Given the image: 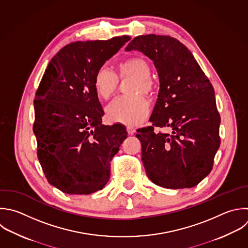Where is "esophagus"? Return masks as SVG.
Wrapping results in <instances>:
<instances>
[{
    "label": "esophagus",
    "mask_w": 248,
    "mask_h": 248,
    "mask_svg": "<svg viewBox=\"0 0 248 248\" xmlns=\"http://www.w3.org/2000/svg\"><path fill=\"white\" fill-rule=\"evenodd\" d=\"M127 132L129 135H134L135 132H136V128L134 126H131V125H128L127 126Z\"/></svg>",
    "instance_id": "esophagus-1"
}]
</instances>
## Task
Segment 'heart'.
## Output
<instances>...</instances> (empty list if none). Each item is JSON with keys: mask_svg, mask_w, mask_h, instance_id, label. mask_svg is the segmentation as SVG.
<instances>
[{"mask_svg": "<svg viewBox=\"0 0 248 248\" xmlns=\"http://www.w3.org/2000/svg\"><path fill=\"white\" fill-rule=\"evenodd\" d=\"M151 67L142 57H135L120 63L117 75L106 67L100 68L94 77V89L103 100H108L116 92L119 79L132 78L128 86V96L114 100L107 108V118L110 122L136 125L140 123L148 114L149 104L145 97L152 96L156 90L151 78Z\"/></svg>", "mask_w": 248, "mask_h": 248, "instance_id": "b5f03b06", "label": "heart"}]
</instances>
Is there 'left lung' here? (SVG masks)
<instances>
[{"mask_svg": "<svg viewBox=\"0 0 248 248\" xmlns=\"http://www.w3.org/2000/svg\"><path fill=\"white\" fill-rule=\"evenodd\" d=\"M125 50L142 52L159 75L152 125L136 135L147 176L164 188L194 187L212 170L220 146L221 118L212 84L188 48L170 36H138ZM155 126L172 130L157 133Z\"/></svg>", "mask_w": 248, "mask_h": 248, "instance_id": "obj_1", "label": "left lung"}]
</instances>
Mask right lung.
<instances>
[{"label": "right lung", "instance_id": "obj_1", "mask_svg": "<svg viewBox=\"0 0 248 248\" xmlns=\"http://www.w3.org/2000/svg\"><path fill=\"white\" fill-rule=\"evenodd\" d=\"M128 36L76 42L49 62L34 101L37 155L48 182L67 194L101 190L110 175V161L127 138L124 125H102L104 110L94 77Z\"/></svg>", "mask_w": 248, "mask_h": 248}]
</instances>
